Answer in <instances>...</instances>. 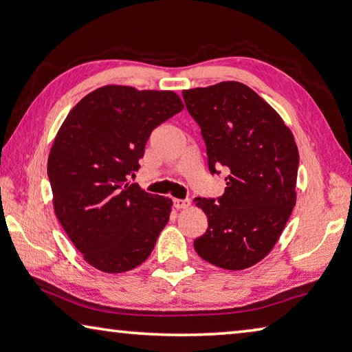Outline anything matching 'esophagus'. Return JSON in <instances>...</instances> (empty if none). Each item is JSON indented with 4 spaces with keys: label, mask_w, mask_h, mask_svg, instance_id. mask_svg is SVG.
I'll return each mask as SVG.
<instances>
[{
    "label": "esophagus",
    "mask_w": 352,
    "mask_h": 352,
    "mask_svg": "<svg viewBox=\"0 0 352 352\" xmlns=\"http://www.w3.org/2000/svg\"><path fill=\"white\" fill-rule=\"evenodd\" d=\"M189 205H190L189 199H174V206L177 210H184V208H188Z\"/></svg>",
    "instance_id": "34e87169"
}]
</instances>
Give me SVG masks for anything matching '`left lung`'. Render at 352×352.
I'll return each mask as SVG.
<instances>
[{"label":"left lung","instance_id":"1","mask_svg":"<svg viewBox=\"0 0 352 352\" xmlns=\"http://www.w3.org/2000/svg\"><path fill=\"white\" fill-rule=\"evenodd\" d=\"M199 124L211 174L226 170L217 199H195L208 230L194 241L201 259L242 270L269 254L295 206L300 155L278 113L241 82L184 90Z\"/></svg>","mask_w":352,"mask_h":352}]
</instances>
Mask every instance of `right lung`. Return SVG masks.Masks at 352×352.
I'll return each mask as SVG.
<instances>
[{"label":"right lung","instance_id":"obj_1","mask_svg":"<svg viewBox=\"0 0 352 352\" xmlns=\"http://www.w3.org/2000/svg\"><path fill=\"white\" fill-rule=\"evenodd\" d=\"M183 110L174 91L107 85L68 113L47 158L54 211L88 264L122 273L142 264L169 220L172 200L127 177L152 130Z\"/></svg>","mask_w":352,"mask_h":352}]
</instances>
